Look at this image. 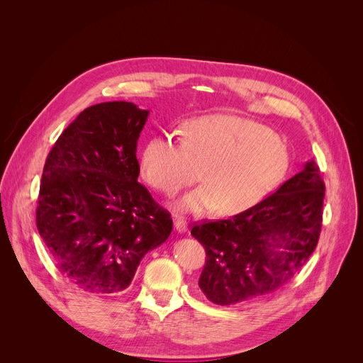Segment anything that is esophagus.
<instances>
[{
    "label": "esophagus",
    "instance_id": "34e87169",
    "mask_svg": "<svg viewBox=\"0 0 363 363\" xmlns=\"http://www.w3.org/2000/svg\"><path fill=\"white\" fill-rule=\"evenodd\" d=\"M174 227H175V230H177L178 233H185L186 230H188V224H186V221L184 218H177L175 223H174Z\"/></svg>",
    "mask_w": 363,
    "mask_h": 363
}]
</instances>
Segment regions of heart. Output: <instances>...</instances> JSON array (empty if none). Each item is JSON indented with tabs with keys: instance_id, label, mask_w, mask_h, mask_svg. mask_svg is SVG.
<instances>
[{
	"instance_id": "1",
	"label": "heart",
	"mask_w": 363,
	"mask_h": 363,
	"mask_svg": "<svg viewBox=\"0 0 363 363\" xmlns=\"http://www.w3.org/2000/svg\"><path fill=\"white\" fill-rule=\"evenodd\" d=\"M289 150L285 140L257 121L228 114L192 120L185 143L169 135L153 138L143 149L140 174L169 195L201 177L207 184L177 203L181 213L200 214L218 207L238 214L257 204L285 175Z\"/></svg>"
}]
</instances>
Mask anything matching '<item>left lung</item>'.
Returning a JSON list of instances; mask_svg holds the SVG:
<instances>
[{"mask_svg":"<svg viewBox=\"0 0 363 363\" xmlns=\"http://www.w3.org/2000/svg\"><path fill=\"white\" fill-rule=\"evenodd\" d=\"M324 182L314 160L252 208L192 227L207 260L199 285L217 306L260 298L294 278L314 252Z\"/></svg>","mask_w":363,"mask_h":363,"instance_id":"obj_1","label":"left lung"}]
</instances>
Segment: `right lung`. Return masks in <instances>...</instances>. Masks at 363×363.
Wrapping results in <instances>:
<instances>
[{"instance_id":"right-lung-1","label":"right lung","mask_w":363,"mask_h":363,"mask_svg":"<svg viewBox=\"0 0 363 363\" xmlns=\"http://www.w3.org/2000/svg\"><path fill=\"white\" fill-rule=\"evenodd\" d=\"M149 110L110 101L84 110L56 140L42 175L38 230L78 291L118 295L140 260L167 242L172 218L138 182Z\"/></svg>"}]
</instances>
